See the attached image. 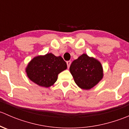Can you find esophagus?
Segmentation results:
<instances>
[{
	"mask_svg": "<svg viewBox=\"0 0 129 129\" xmlns=\"http://www.w3.org/2000/svg\"><path fill=\"white\" fill-rule=\"evenodd\" d=\"M71 61H67V67L68 68H69L70 66H71Z\"/></svg>",
	"mask_w": 129,
	"mask_h": 129,
	"instance_id": "obj_1",
	"label": "esophagus"
}]
</instances>
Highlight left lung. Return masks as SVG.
Masks as SVG:
<instances>
[{
	"instance_id": "8db88e82",
	"label": "left lung",
	"mask_w": 129,
	"mask_h": 129,
	"mask_svg": "<svg viewBox=\"0 0 129 129\" xmlns=\"http://www.w3.org/2000/svg\"><path fill=\"white\" fill-rule=\"evenodd\" d=\"M69 70L75 84L84 90L93 88L104 77L103 67L101 62L85 54L74 60Z\"/></svg>"
}]
</instances>
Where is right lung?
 <instances>
[{"label":"right lung","mask_w":129,"mask_h":129,"mask_svg":"<svg viewBox=\"0 0 129 129\" xmlns=\"http://www.w3.org/2000/svg\"><path fill=\"white\" fill-rule=\"evenodd\" d=\"M66 62L61 56L52 53L34 57L25 68L28 79L37 85L49 87L57 81L59 73L67 69Z\"/></svg>","instance_id":"right-lung-1"}]
</instances>
